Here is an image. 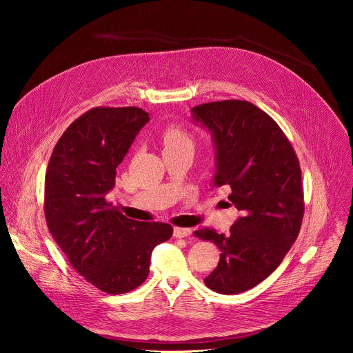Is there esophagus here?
<instances>
[{
	"instance_id": "obj_1",
	"label": "esophagus",
	"mask_w": 353,
	"mask_h": 353,
	"mask_svg": "<svg viewBox=\"0 0 353 353\" xmlns=\"http://www.w3.org/2000/svg\"><path fill=\"white\" fill-rule=\"evenodd\" d=\"M191 233H192V229H190V228H174V230H173V236L177 239L187 237Z\"/></svg>"
}]
</instances>
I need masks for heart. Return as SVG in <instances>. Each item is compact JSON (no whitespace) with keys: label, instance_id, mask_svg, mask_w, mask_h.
<instances>
[{"label":"heart","instance_id":"1","mask_svg":"<svg viewBox=\"0 0 353 353\" xmlns=\"http://www.w3.org/2000/svg\"><path fill=\"white\" fill-rule=\"evenodd\" d=\"M161 141L163 143L165 150L177 149V148H183V146L192 148V137L190 135V132L187 130H184L183 127H180L177 124L168 125L162 131Z\"/></svg>","mask_w":353,"mask_h":353}]
</instances>
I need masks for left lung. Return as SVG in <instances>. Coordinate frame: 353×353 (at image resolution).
<instances>
[{
  "mask_svg": "<svg viewBox=\"0 0 353 353\" xmlns=\"http://www.w3.org/2000/svg\"><path fill=\"white\" fill-rule=\"evenodd\" d=\"M192 117L214 137V185H230L229 199L240 211L228 234L194 232L221 248L219 264L204 282L222 294L240 293L268 278L299 236L305 215L300 165L276 121L245 100L198 105Z\"/></svg>",
  "mask_w": 353,
  "mask_h": 353,
  "instance_id": "obj_1",
  "label": "left lung"
}]
</instances>
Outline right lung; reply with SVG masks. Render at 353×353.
<instances>
[{"instance_id":"obj_1","label":"right lung","mask_w":353,"mask_h":353,"mask_svg":"<svg viewBox=\"0 0 353 353\" xmlns=\"http://www.w3.org/2000/svg\"><path fill=\"white\" fill-rule=\"evenodd\" d=\"M148 121L139 108H93L64 131L46 170L50 233L74 270L109 294L143 283L152 250L173 234L172 225L132 221L106 199L117 166Z\"/></svg>"}]
</instances>
